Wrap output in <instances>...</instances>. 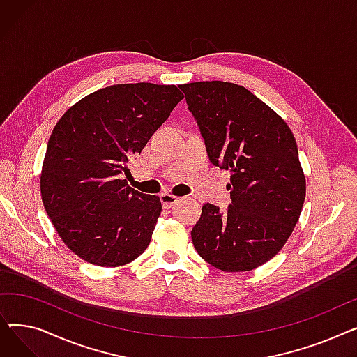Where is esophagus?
I'll list each match as a JSON object with an SVG mask.
<instances>
[{"label":"esophagus","mask_w":357,"mask_h":357,"mask_svg":"<svg viewBox=\"0 0 357 357\" xmlns=\"http://www.w3.org/2000/svg\"><path fill=\"white\" fill-rule=\"evenodd\" d=\"M179 197H175V195H172V194H167V192H165V194H162L160 195V201H162V205H163V208H166V210H169V208H172L175 204H178L179 202Z\"/></svg>","instance_id":"obj_1"}]
</instances>
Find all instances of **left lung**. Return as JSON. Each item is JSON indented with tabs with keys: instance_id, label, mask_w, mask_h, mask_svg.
Returning a JSON list of instances; mask_svg holds the SVG:
<instances>
[{
	"instance_id": "obj_1",
	"label": "left lung",
	"mask_w": 357,
	"mask_h": 357,
	"mask_svg": "<svg viewBox=\"0 0 357 357\" xmlns=\"http://www.w3.org/2000/svg\"><path fill=\"white\" fill-rule=\"evenodd\" d=\"M213 165L230 171L226 213L205 204L191 237L198 255L224 272L266 264L289 238L305 199L295 137L276 112L241 85L179 86Z\"/></svg>"
}]
</instances>
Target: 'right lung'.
<instances>
[{"mask_svg": "<svg viewBox=\"0 0 357 357\" xmlns=\"http://www.w3.org/2000/svg\"><path fill=\"white\" fill-rule=\"evenodd\" d=\"M183 98L175 85H111L56 123L40 175L45 210L65 245L91 265L116 268L149 246L162 204L123 174Z\"/></svg>", "mask_w": 357, "mask_h": 357, "instance_id": "1", "label": "right lung"}]
</instances>
